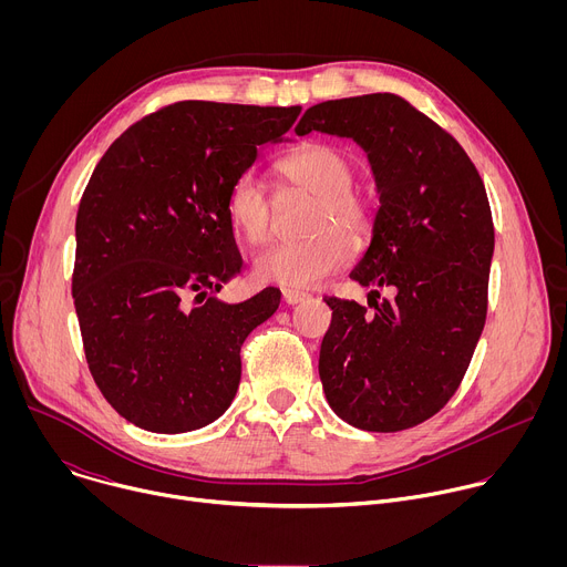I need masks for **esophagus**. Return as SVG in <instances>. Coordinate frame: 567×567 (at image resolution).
<instances>
[{"label": "esophagus", "mask_w": 567, "mask_h": 567, "mask_svg": "<svg viewBox=\"0 0 567 567\" xmlns=\"http://www.w3.org/2000/svg\"><path fill=\"white\" fill-rule=\"evenodd\" d=\"M309 298V293H305V291H298V289H282V300L287 302V305H298V302H302V300H307Z\"/></svg>", "instance_id": "esophagus-1"}]
</instances>
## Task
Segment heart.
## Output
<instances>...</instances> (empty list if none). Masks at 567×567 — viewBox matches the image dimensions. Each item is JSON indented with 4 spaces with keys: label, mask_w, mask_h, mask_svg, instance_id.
<instances>
[{
    "label": "heart",
    "mask_w": 567,
    "mask_h": 567,
    "mask_svg": "<svg viewBox=\"0 0 567 567\" xmlns=\"http://www.w3.org/2000/svg\"><path fill=\"white\" fill-rule=\"evenodd\" d=\"M282 179L316 199L309 219L311 237L274 245L256 256L254 271L260 282L287 289H309L343 269L354 256L353 239L370 228L368 204L352 193V161L332 145H307L278 166ZM226 213L235 230L251 245L271 233V195L256 173L239 175L226 195Z\"/></svg>",
    "instance_id": "obj_1"
}]
</instances>
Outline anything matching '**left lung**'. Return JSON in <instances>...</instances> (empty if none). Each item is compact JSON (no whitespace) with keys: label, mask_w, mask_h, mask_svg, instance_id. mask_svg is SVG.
Listing matches in <instances>:
<instances>
[{"label":"left lung","mask_w":567,"mask_h":567,"mask_svg":"<svg viewBox=\"0 0 567 567\" xmlns=\"http://www.w3.org/2000/svg\"><path fill=\"white\" fill-rule=\"evenodd\" d=\"M300 132L352 138L368 156L379 208L350 278L394 289L368 311L328 298L332 326L318 374L332 411L394 433L433 417L457 390L487 318L494 221L462 145L394 94L309 107Z\"/></svg>","instance_id":"8db88e82"}]
</instances>
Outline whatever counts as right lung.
Listing matches in <instances>:
<instances>
[{"label":"right lung","instance_id":"obj_1","mask_svg":"<svg viewBox=\"0 0 567 567\" xmlns=\"http://www.w3.org/2000/svg\"><path fill=\"white\" fill-rule=\"evenodd\" d=\"M298 114L184 101L125 130L99 161L75 217L73 302L92 377L134 426L197 431L235 399L239 348L280 291L215 296L241 271L226 195L267 145L293 141Z\"/></svg>","mask_w":567,"mask_h":567}]
</instances>
